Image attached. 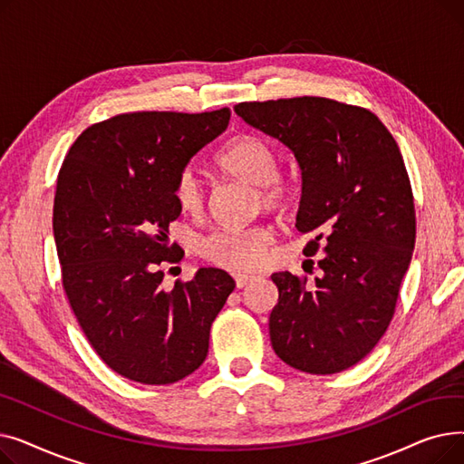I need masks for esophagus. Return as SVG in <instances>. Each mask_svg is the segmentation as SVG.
<instances>
[{
    "label": "esophagus",
    "mask_w": 464,
    "mask_h": 464,
    "mask_svg": "<svg viewBox=\"0 0 464 464\" xmlns=\"http://www.w3.org/2000/svg\"><path fill=\"white\" fill-rule=\"evenodd\" d=\"M252 280H254V276H248V275H235L237 287H245V285H248Z\"/></svg>",
    "instance_id": "esophagus-1"
}]
</instances>
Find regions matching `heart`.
I'll list each match as a JSON object with an SVG mask.
<instances>
[{
    "instance_id": "obj_1",
    "label": "heart",
    "mask_w": 464,
    "mask_h": 464,
    "mask_svg": "<svg viewBox=\"0 0 464 464\" xmlns=\"http://www.w3.org/2000/svg\"><path fill=\"white\" fill-rule=\"evenodd\" d=\"M216 165L224 173L256 186L257 203L282 210L295 199V186L278 175V154L269 140L254 133H242L227 140L216 154ZM173 198L182 212L198 214L205 205V189L191 167H184L175 179ZM271 231L265 226L216 227L198 240V254L218 266L246 273L256 271L266 259Z\"/></svg>"
}]
</instances>
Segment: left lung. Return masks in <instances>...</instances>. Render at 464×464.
<instances>
[{"instance_id": "left-lung-1", "label": "left lung", "mask_w": 464, "mask_h": 464, "mask_svg": "<svg viewBox=\"0 0 464 464\" xmlns=\"http://www.w3.org/2000/svg\"><path fill=\"white\" fill-rule=\"evenodd\" d=\"M235 112L295 154L303 175L297 229L304 256L325 252L310 284L273 275L271 344L289 367L343 372L393 320L416 245V208L399 144L380 118L327 97L238 103Z\"/></svg>"}]
</instances>
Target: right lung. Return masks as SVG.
<instances>
[{"label":"right lung","mask_w":464,"mask_h":464,"mask_svg":"<svg viewBox=\"0 0 464 464\" xmlns=\"http://www.w3.org/2000/svg\"><path fill=\"white\" fill-rule=\"evenodd\" d=\"M229 118L227 107L116 114L84 130L62 163L53 229L63 291L95 353L128 380L167 385L198 371L235 289L214 266L161 285L184 256L167 237L182 212L175 179Z\"/></svg>","instance_id":"obj_1"}]
</instances>
